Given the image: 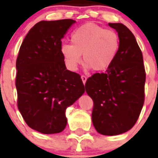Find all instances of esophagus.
<instances>
[{
  "label": "esophagus",
  "instance_id": "esophagus-1",
  "mask_svg": "<svg viewBox=\"0 0 158 158\" xmlns=\"http://www.w3.org/2000/svg\"><path fill=\"white\" fill-rule=\"evenodd\" d=\"M81 80H82V81H83L84 85H85L86 82V81H87V77L85 76V75H81Z\"/></svg>",
  "mask_w": 158,
  "mask_h": 158
}]
</instances>
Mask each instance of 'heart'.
Here are the masks:
<instances>
[{
  "mask_svg": "<svg viewBox=\"0 0 158 158\" xmlns=\"http://www.w3.org/2000/svg\"><path fill=\"white\" fill-rule=\"evenodd\" d=\"M70 42L71 44H62L61 53L67 66L73 70L81 62V54L87 67L94 71L105 70L112 65L120 47L116 31L95 23H86L73 31Z\"/></svg>",
  "mask_w": 158,
  "mask_h": 158,
  "instance_id": "b5f03b06",
  "label": "heart"
}]
</instances>
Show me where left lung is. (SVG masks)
I'll list each match as a JSON object with an SVG mask.
<instances>
[{
    "label": "left lung",
    "mask_w": 158,
    "mask_h": 158,
    "mask_svg": "<svg viewBox=\"0 0 158 158\" xmlns=\"http://www.w3.org/2000/svg\"><path fill=\"white\" fill-rule=\"evenodd\" d=\"M120 39L118 55L106 73H96L85 83L93 100L92 120L99 133L117 135L136 123L145 100L143 57L132 32L123 23H108Z\"/></svg>",
    "instance_id": "obj_1"
}]
</instances>
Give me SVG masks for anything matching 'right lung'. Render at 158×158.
Wrapping results in <instances>:
<instances>
[{
    "label": "right lung",
    "mask_w": 158,
    "mask_h": 158,
    "mask_svg": "<svg viewBox=\"0 0 158 158\" xmlns=\"http://www.w3.org/2000/svg\"><path fill=\"white\" fill-rule=\"evenodd\" d=\"M75 22H39L19 48L16 64L18 109L27 126L40 133L62 132L67 123L66 107L85 93L81 76L66 69L61 53V40Z\"/></svg>",
    "instance_id": "add662e5"
}]
</instances>
